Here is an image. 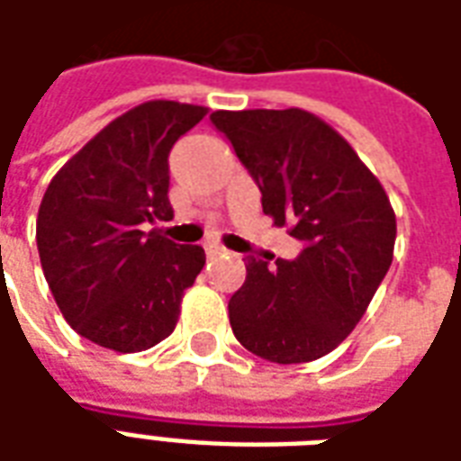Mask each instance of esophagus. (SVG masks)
Returning <instances> with one entry per match:
<instances>
[{
	"label": "esophagus",
	"mask_w": 461,
	"mask_h": 461,
	"mask_svg": "<svg viewBox=\"0 0 461 461\" xmlns=\"http://www.w3.org/2000/svg\"><path fill=\"white\" fill-rule=\"evenodd\" d=\"M204 254H207L210 259H214V257L227 254V249H224V247H220V244H214V241H207V244H204Z\"/></svg>",
	"instance_id": "1"
}]
</instances>
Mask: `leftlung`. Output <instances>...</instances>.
Masks as SVG:
<instances>
[{
	"label": "left lung",
	"instance_id": "left-lung-1",
	"mask_svg": "<svg viewBox=\"0 0 461 461\" xmlns=\"http://www.w3.org/2000/svg\"><path fill=\"white\" fill-rule=\"evenodd\" d=\"M210 121L257 182L264 214L301 241L294 259L244 257L231 330L281 366L326 356L363 319L393 264L397 230L385 190L339 132L301 108L217 111Z\"/></svg>",
	"mask_w": 461,
	"mask_h": 461
}]
</instances>
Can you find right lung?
Returning a JSON list of instances; mask_svg holds the SVG:
<instances>
[{
    "instance_id": "1",
    "label": "right lung",
    "mask_w": 461,
    "mask_h": 461,
    "mask_svg": "<svg viewBox=\"0 0 461 461\" xmlns=\"http://www.w3.org/2000/svg\"><path fill=\"white\" fill-rule=\"evenodd\" d=\"M207 115L202 105L150 101L86 142L46 187L36 220L41 269L68 326L118 353L167 339L204 249L175 244L170 150Z\"/></svg>"
}]
</instances>
